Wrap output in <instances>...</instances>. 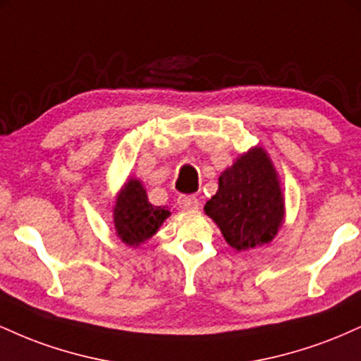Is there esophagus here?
Returning <instances> with one entry per match:
<instances>
[{"label":"esophagus","instance_id":"34e87169","mask_svg":"<svg viewBox=\"0 0 361 361\" xmlns=\"http://www.w3.org/2000/svg\"><path fill=\"white\" fill-rule=\"evenodd\" d=\"M178 205L183 210H195L198 209V198L193 195H180L178 197Z\"/></svg>","mask_w":361,"mask_h":361}]
</instances>
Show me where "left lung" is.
<instances>
[{"label":"left lung","instance_id":"1","mask_svg":"<svg viewBox=\"0 0 361 361\" xmlns=\"http://www.w3.org/2000/svg\"><path fill=\"white\" fill-rule=\"evenodd\" d=\"M205 214L238 251L270 243L283 222V198L276 171L261 147H252L219 178Z\"/></svg>","mask_w":361,"mask_h":361}]
</instances>
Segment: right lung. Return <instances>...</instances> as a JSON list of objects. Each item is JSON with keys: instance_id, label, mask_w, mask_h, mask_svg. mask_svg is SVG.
Masks as SVG:
<instances>
[{"instance_id": "1", "label": "right lung", "mask_w": 361, "mask_h": 361, "mask_svg": "<svg viewBox=\"0 0 361 361\" xmlns=\"http://www.w3.org/2000/svg\"><path fill=\"white\" fill-rule=\"evenodd\" d=\"M169 210L149 202L139 180H128L120 192L114 210V222L118 238L128 246H137L159 229Z\"/></svg>"}]
</instances>
